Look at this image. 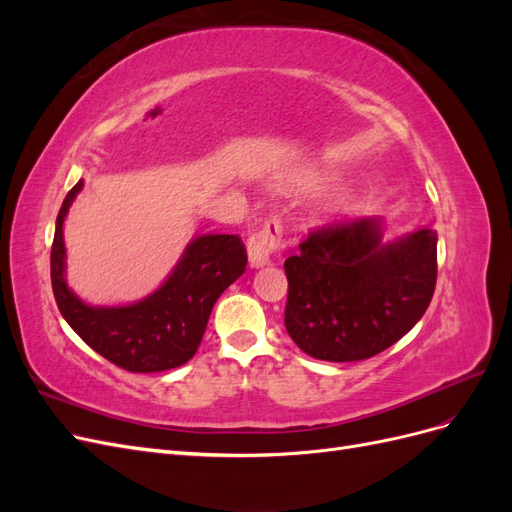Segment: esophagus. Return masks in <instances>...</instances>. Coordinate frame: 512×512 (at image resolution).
Returning a JSON list of instances; mask_svg holds the SVG:
<instances>
[{
    "label": "esophagus",
    "mask_w": 512,
    "mask_h": 512,
    "mask_svg": "<svg viewBox=\"0 0 512 512\" xmlns=\"http://www.w3.org/2000/svg\"><path fill=\"white\" fill-rule=\"evenodd\" d=\"M284 241V224L280 215H269L262 226L247 239V256L252 267H265Z\"/></svg>",
    "instance_id": "34e87169"
}]
</instances>
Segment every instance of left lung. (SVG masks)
<instances>
[{
    "instance_id": "8db88e82",
    "label": "left lung",
    "mask_w": 512,
    "mask_h": 512,
    "mask_svg": "<svg viewBox=\"0 0 512 512\" xmlns=\"http://www.w3.org/2000/svg\"><path fill=\"white\" fill-rule=\"evenodd\" d=\"M284 262L286 331L305 354L350 363L399 342L423 318L438 280L436 230L382 243L374 218L307 232Z\"/></svg>"
}]
</instances>
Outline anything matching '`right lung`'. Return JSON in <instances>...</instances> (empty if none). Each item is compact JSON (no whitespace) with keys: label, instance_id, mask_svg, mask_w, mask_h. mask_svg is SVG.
Masks as SVG:
<instances>
[{"label":"right lung","instance_id":"add662e5","mask_svg":"<svg viewBox=\"0 0 512 512\" xmlns=\"http://www.w3.org/2000/svg\"><path fill=\"white\" fill-rule=\"evenodd\" d=\"M81 188L83 181L64 198L51 247V284L61 316L89 348L132 374H153L188 363L205 335L215 301L245 271L247 252L241 237H198L164 286L141 303L89 307L66 286L61 237L68 207Z\"/></svg>","mask_w":512,"mask_h":512}]
</instances>
